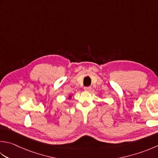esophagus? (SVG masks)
<instances>
[{"mask_svg": "<svg viewBox=\"0 0 158 158\" xmlns=\"http://www.w3.org/2000/svg\"><path fill=\"white\" fill-rule=\"evenodd\" d=\"M92 89V88L90 87V86H88V87H85L84 88V90L86 91V92H90Z\"/></svg>", "mask_w": 158, "mask_h": 158, "instance_id": "1", "label": "esophagus"}]
</instances>
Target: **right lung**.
I'll list each match as a JSON object with an SVG mask.
<instances>
[{"mask_svg": "<svg viewBox=\"0 0 158 158\" xmlns=\"http://www.w3.org/2000/svg\"><path fill=\"white\" fill-rule=\"evenodd\" d=\"M69 98H71V96H70V97H69Z\"/></svg>", "mask_w": 158, "mask_h": 158, "instance_id": "obj_1", "label": "right lung"}]
</instances>
